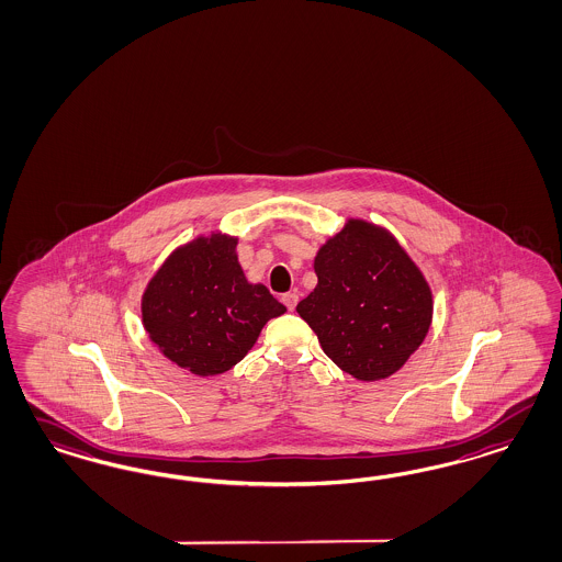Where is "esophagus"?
<instances>
[{
	"label": "esophagus",
	"instance_id": "1",
	"mask_svg": "<svg viewBox=\"0 0 562 562\" xmlns=\"http://www.w3.org/2000/svg\"><path fill=\"white\" fill-rule=\"evenodd\" d=\"M282 303L286 305V310L294 311L296 303H299V294H296V292H286V294H282Z\"/></svg>",
	"mask_w": 562,
	"mask_h": 562
}]
</instances>
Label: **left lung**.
Masks as SVG:
<instances>
[{
  "label": "left lung",
  "instance_id": "left-lung-1",
  "mask_svg": "<svg viewBox=\"0 0 562 562\" xmlns=\"http://www.w3.org/2000/svg\"><path fill=\"white\" fill-rule=\"evenodd\" d=\"M317 286L296 311L329 359L357 380L392 375L431 324L424 273L392 234L363 220L331 236L315 257Z\"/></svg>",
  "mask_w": 562,
  "mask_h": 562
}]
</instances>
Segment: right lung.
Wrapping results in <instances>:
<instances>
[{
    "instance_id": "add662e5",
    "label": "right lung",
    "mask_w": 562,
    "mask_h": 562,
    "mask_svg": "<svg viewBox=\"0 0 562 562\" xmlns=\"http://www.w3.org/2000/svg\"><path fill=\"white\" fill-rule=\"evenodd\" d=\"M143 326L159 350L194 375L233 369L286 307L249 284L236 238L212 234L176 249L143 294Z\"/></svg>"
}]
</instances>
